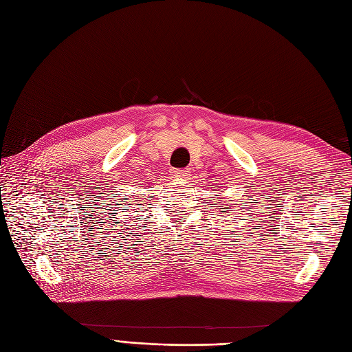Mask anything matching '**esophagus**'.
<instances>
[{
  "label": "esophagus",
  "instance_id": "1",
  "mask_svg": "<svg viewBox=\"0 0 352 352\" xmlns=\"http://www.w3.org/2000/svg\"><path fill=\"white\" fill-rule=\"evenodd\" d=\"M170 176H172L173 179H185L188 176V173L184 168H173L172 172H170Z\"/></svg>",
  "mask_w": 352,
  "mask_h": 352
}]
</instances>
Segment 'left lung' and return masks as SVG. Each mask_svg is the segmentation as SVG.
<instances>
[{"label": "left lung", "instance_id": "1", "mask_svg": "<svg viewBox=\"0 0 352 352\" xmlns=\"http://www.w3.org/2000/svg\"><path fill=\"white\" fill-rule=\"evenodd\" d=\"M212 198H214L216 201H214V206H217V207H223V208H230V207H228V206H232L230 204V202H225V201H223L219 195H216V197H212ZM233 206H236V204H233ZM219 210H221V208H219ZM228 212H232V210H226Z\"/></svg>", "mask_w": 352, "mask_h": 352}]
</instances>
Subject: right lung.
Here are the masks:
<instances>
[{
	"label": "right lung",
	"instance_id": "right-lung-1",
	"mask_svg": "<svg viewBox=\"0 0 352 352\" xmlns=\"http://www.w3.org/2000/svg\"><path fill=\"white\" fill-rule=\"evenodd\" d=\"M136 201V206H142V204H140V202H138V199H135ZM145 204V202H144ZM119 205L120 207L117 208L116 206ZM133 206V202H126V201H123L122 199V202H116V207L113 208V211H114V214H113V217L110 219V220H114L116 219V225H119V228H123L124 225H126V221H120L119 219H117V212H120L119 210H129V207H132ZM114 230H117V229H114ZM120 230H124V229H120Z\"/></svg>",
	"mask_w": 352,
	"mask_h": 352
}]
</instances>
